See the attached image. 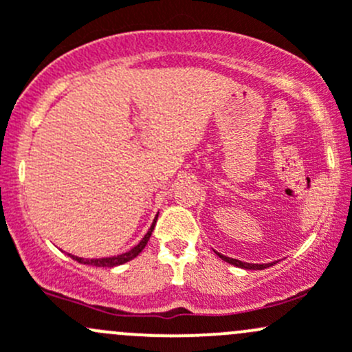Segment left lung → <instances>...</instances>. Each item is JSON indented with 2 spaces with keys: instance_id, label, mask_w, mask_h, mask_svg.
I'll return each mask as SVG.
<instances>
[{
  "instance_id": "obj_1",
  "label": "left lung",
  "mask_w": 352,
  "mask_h": 352,
  "mask_svg": "<svg viewBox=\"0 0 352 352\" xmlns=\"http://www.w3.org/2000/svg\"><path fill=\"white\" fill-rule=\"evenodd\" d=\"M216 255H219V258H223V261L225 262H228V264H233V265H236V267H242V269H265V267H269V265H272V264H247V262H242V261H236V258H232V257H226V255H221V254H218V252H216Z\"/></svg>"
}]
</instances>
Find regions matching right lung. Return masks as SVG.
Instances as JSON below:
<instances>
[{
    "label": "right lung",
    "mask_w": 352,
    "mask_h": 352,
    "mask_svg": "<svg viewBox=\"0 0 352 352\" xmlns=\"http://www.w3.org/2000/svg\"><path fill=\"white\" fill-rule=\"evenodd\" d=\"M156 218H158V216H156ZM156 218H155L153 225H151V228L148 230V233H146V235H144V239L141 240V242L138 243L136 247H133L129 252H126V254L116 255V257H104V258H81V257H74V255H71V257H73L74 261L80 262V264L97 265V267H116V265L126 264V262L133 261L134 257H138V255L141 254V250H143V248L146 247L148 240H150V236H151V232H153V228H155V225H156Z\"/></svg>",
    "instance_id": "obj_1"
}]
</instances>
